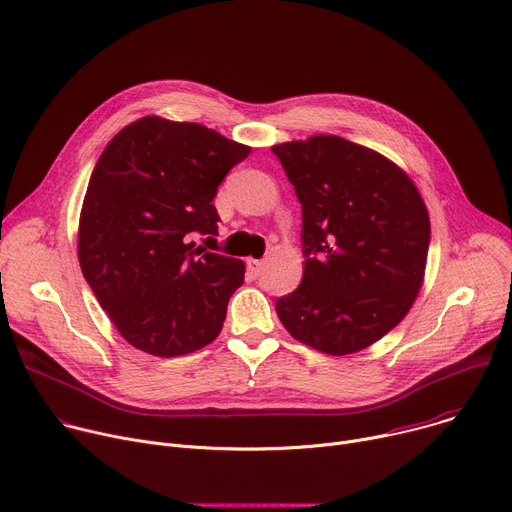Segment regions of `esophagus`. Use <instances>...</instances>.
<instances>
[{"label":"esophagus","instance_id":"obj_1","mask_svg":"<svg viewBox=\"0 0 512 512\" xmlns=\"http://www.w3.org/2000/svg\"><path fill=\"white\" fill-rule=\"evenodd\" d=\"M247 269H249V273H251L253 277H259L261 271H263V261H259V259H247Z\"/></svg>","mask_w":512,"mask_h":512}]
</instances>
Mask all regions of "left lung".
<instances>
[{"label": "left lung", "instance_id": "1", "mask_svg": "<svg viewBox=\"0 0 512 512\" xmlns=\"http://www.w3.org/2000/svg\"><path fill=\"white\" fill-rule=\"evenodd\" d=\"M302 204L304 275L275 304L286 331L327 355L380 341L425 282L427 206L404 169L335 134L273 145Z\"/></svg>", "mask_w": 512, "mask_h": 512}]
</instances>
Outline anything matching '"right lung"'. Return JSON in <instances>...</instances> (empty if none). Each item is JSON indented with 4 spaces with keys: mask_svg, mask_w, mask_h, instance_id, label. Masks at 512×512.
Masks as SVG:
<instances>
[{
    "mask_svg": "<svg viewBox=\"0 0 512 512\" xmlns=\"http://www.w3.org/2000/svg\"><path fill=\"white\" fill-rule=\"evenodd\" d=\"M251 153L198 122L143 116L106 145L77 230L83 277L136 349L177 357L210 345L245 263L194 249L218 235L212 204L224 175Z\"/></svg>",
    "mask_w": 512,
    "mask_h": 512,
    "instance_id": "obj_1",
    "label": "right lung"
}]
</instances>
